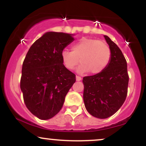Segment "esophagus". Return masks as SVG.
<instances>
[{"label":"esophagus","instance_id":"34e87169","mask_svg":"<svg viewBox=\"0 0 146 146\" xmlns=\"http://www.w3.org/2000/svg\"><path fill=\"white\" fill-rule=\"evenodd\" d=\"M75 78H76V81H80V80H82L81 77H80V76H77L76 75V77H75Z\"/></svg>","mask_w":146,"mask_h":146}]
</instances>
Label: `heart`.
<instances>
[{"instance_id": "b5f03b06", "label": "heart", "mask_w": 146, "mask_h": 146, "mask_svg": "<svg viewBox=\"0 0 146 146\" xmlns=\"http://www.w3.org/2000/svg\"><path fill=\"white\" fill-rule=\"evenodd\" d=\"M111 52L105 42L93 38H83L71 46V51L63 50L61 58L66 69L73 71L79 64L80 73L88 71L97 75L102 72L110 62Z\"/></svg>"}]
</instances>
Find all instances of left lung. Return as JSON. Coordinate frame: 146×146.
Here are the masks:
<instances>
[{"mask_svg": "<svg viewBox=\"0 0 146 146\" xmlns=\"http://www.w3.org/2000/svg\"><path fill=\"white\" fill-rule=\"evenodd\" d=\"M111 52L110 62L103 71L83 78V99L87 111L99 119L114 115L124 103L129 77L127 62L120 48L104 36Z\"/></svg>", "mask_w": 146, "mask_h": 146, "instance_id": "left-lung-1", "label": "left lung"}]
</instances>
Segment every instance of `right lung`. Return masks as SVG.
<instances>
[{
    "label": "right lung",
    "instance_id": "obj_1",
    "mask_svg": "<svg viewBox=\"0 0 146 146\" xmlns=\"http://www.w3.org/2000/svg\"><path fill=\"white\" fill-rule=\"evenodd\" d=\"M73 34L49 31L27 53L22 68L21 89L27 108L42 120L49 119L62 107L75 82V75L64 66L61 53L74 40Z\"/></svg>",
    "mask_w": 146,
    "mask_h": 146
}]
</instances>
